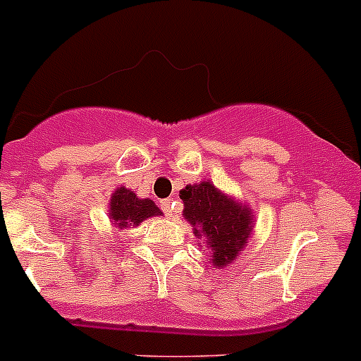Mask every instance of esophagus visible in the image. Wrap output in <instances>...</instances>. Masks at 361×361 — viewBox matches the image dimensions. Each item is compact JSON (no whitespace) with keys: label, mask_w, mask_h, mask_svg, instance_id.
<instances>
[{"label":"esophagus","mask_w":361,"mask_h":361,"mask_svg":"<svg viewBox=\"0 0 361 361\" xmlns=\"http://www.w3.org/2000/svg\"><path fill=\"white\" fill-rule=\"evenodd\" d=\"M161 209L165 211L166 216L174 215V200L172 198H166V200H161Z\"/></svg>","instance_id":"esophagus-1"}]
</instances>
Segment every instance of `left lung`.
I'll return each instance as SVG.
<instances>
[{"label":"left lung","instance_id":"1","mask_svg":"<svg viewBox=\"0 0 361 361\" xmlns=\"http://www.w3.org/2000/svg\"><path fill=\"white\" fill-rule=\"evenodd\" d=\"M183 219L192 233L204 239L213 267L224 269L247 247L254 228V213L235 196L222 192L209 180L187 185L180 190Z\"/></svg>","mask_w":361,"mask_h":361}]
</instances>
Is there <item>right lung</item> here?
I'll return each mask as SVG.
<instances>
[{
  "mask_svg": "<svg viewBox=\"0 0 361 361\" xmlns=\"http://www.w3.org/2000/svg\"><path fill=\"white\" fill-rule=\"evenodd\" d=\"M107 215H109V221L114 228L124 230V228L139 226L140 222H145L146 219L163 215V213L150 198H139L135 195V190L126 189L122 185L113 190Z\"/></svg>",
  "mask_w": 361,
  "mask_h": 361,
  "instance_id": "obj_1",
  "label": "right lung"
}]
</instances>
